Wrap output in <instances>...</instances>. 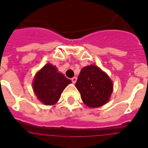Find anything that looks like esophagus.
<instances>
[{"instance_id":"esophagus-1","label":"esophagus","mask_w":148,"mask_h":148,"mask_svg":"<svg viewBox=\"0 0 148 148\" xmlns=\"http://www.w3.org/2000/svg\"><path fill=\"white\" fill-rule=\"evenodd\" d=\"M71 80H72V82H73V83L75 84L77 81V78L76 77H73V78H72Z\"/></svg>"}]
</instances>
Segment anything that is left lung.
<instances>
[{"mask_svg":"<svg viewBox=\"0 0 148 148\" xmlns=\"http://www.w3.org/2000/svg\"><path fill=\"white\" fill-rule=\"evenodd\" d=\"M75 87L83 102L89 108L101 107L109 101L113 92V82L107 74L95 65L81 70Z\"/></svg>","mask_w":148,"mask_h":148,"instance_id":"1","label":"left lung"}]
</instances>
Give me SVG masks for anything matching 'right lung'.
I'll return each mask as SVG.
<instances>
[{"mask_svg": "<svg viewBox=\"0 0 148 148\" xmlns=\"http://www.w3.org/2000/svg\"><path fill=\"white\" fill-rule=\"evenodd\" d=\"M71 82L62 73H58L56 66L47 64L36 73L32 86L40 102L53 105L59 100L62 91Z\"/></svg>", "mask_w": 148, "mask_h": 148, "instance_id": "obj_1", "label": "right lung"}]
</instances>
